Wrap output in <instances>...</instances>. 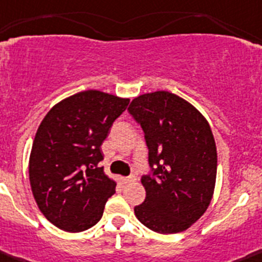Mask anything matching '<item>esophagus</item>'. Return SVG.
Wrapping results in <instances>:
<instances>
[{
	"mask_svg": "<svg viewBox=\"0 0 262 262\" xmlns=\"http://www.w3.org/2000/svg\"><path fill=\"white\" fill-rule=\"evenodd\" d=\"M136 180V178L134 177V175H130V177H122L121 178V182L123 183V184H130V183L135 182Z\"/></svg>",
	"mask_w": 262,
	"mask_h": 262,
	"instance_id": "esophagus-1",
	"label": "esophagus"
}]
</instances>
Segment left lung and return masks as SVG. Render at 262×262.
<instances>
[{
  "mask_svg": "<svg viewBox=\"0 0 262 262\" xmlns=\"http://www.w3.org/2000/svg\"><path fill=\"white\" fill-rule=\"evenodd\" d=\"M128 112L141 126L149 149V174L142 175L144 203L137 220L158 233L190 227L208 208L217 175V149L206 118L170 92L142 94Z\"/></svg>",
  "mask_w": 262,
  "mask_h": 262,
  "instance_id": "obj_1",
  "label": "left lung"
}]
</instances>
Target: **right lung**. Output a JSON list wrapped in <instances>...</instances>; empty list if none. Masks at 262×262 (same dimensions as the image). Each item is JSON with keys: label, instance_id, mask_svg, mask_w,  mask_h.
<instances>
[{"label": "right lung", "instance_id": "obj_1", "mask_svg": "<svg viewBox=\"0 0 262 262\" xmlns=\"http://www.w3.org/2000/svg\"><path fill=\"white\" fill-rule=\"evenodd\" d=\"M130 99L84 91L53 107L37 128L29 175L39 209L60 230L82 232L103 214L116 183L98 168L101 145Z\"/></svg>", "mask_w": 262, "mask_h": 262}]
</instances>
